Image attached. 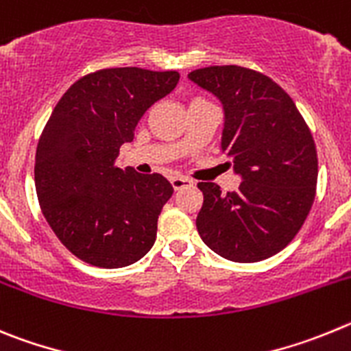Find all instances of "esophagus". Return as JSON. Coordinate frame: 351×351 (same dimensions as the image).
Instances as JSON below:
<instances>
[{"label": "esophagus", "mask_w": 351, "mask_h": 351, "mask_svg": "<svg viewBox=\"0 0 351 351\" xmlns=\"http://www.w3.org/2000/svg\"><path fill=\"white\" fill-rule=\"evenodd\" d=\"M171 185L175 191H182V189H185V187H192V185H194V182L189 178H185V176H171Z\"/></svg>", "instance_id": "1"}]
</instances>
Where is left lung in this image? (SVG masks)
Here are the masks:
<instances>
[{"mask_svg": "<svg viewBox=\"0 0 351 351\" xmlns=\"http://www.w3.org/2000/svg\"><path fill=\"white\" fill-rule=\"evenodd\" d=\"M189 78L222 103L220 148L243 180L226 195L217 183H197L199 236L227 261L273 257L295 238L315 201L313 136L292 97L266 75L230 64L194 69Z\"/></svg>", "mask_w": 351, "mask_h": 351, "instance_id": "8db88e82", "label": "left lung"}]
</instances>
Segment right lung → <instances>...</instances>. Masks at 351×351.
I'll list each match as a JSON object with an SVG mask.
<instances>
[{"label":"right lung","mask_w":351,"mask_h":351,"mask_svg":"<svg viewBox=\"0 0 351 351\" xmlns=\"http://www.w3.org/2000/svg\"><path fill=\"white\" fill-rule=\"evenodd\" d=\"M178 80V71L99 69L75 82L53 108L38 141L34 183L47 222L80 261L125 267L156 243L171 183L115 160L145 112Z\"/></svg>","instance_id":"1"}]
</instances>
